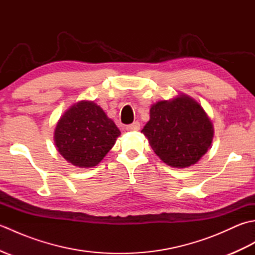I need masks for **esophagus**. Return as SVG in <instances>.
Returning a JSON list of instances; mask_svg holds the SVG:
<instances>
[{
    "mask_svg": "<svg viewBox=\"0 0 255 255\" xmlns=\"http://www.w3.org/2000/svg\"><path fill=\"white\" fill-rule=\"evenodd\" d=\"M140 129V124L138 122H134L131 125H128L126 126V130L127 131H138Z\"/></svg>",
    "mask_w": 255,
    "mask_h": 255,
    "instance_id": "esophagus-1",
    "label": "esophagus"
}]
</instances>
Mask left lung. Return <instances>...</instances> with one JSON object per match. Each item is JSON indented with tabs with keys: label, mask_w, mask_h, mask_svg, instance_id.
Instances as JSON below:
<instances>
[{
	"label": "left lung",
	"mask_w": 255,
	"mask_h": 255,
	"mask_svg": "<svg viewBox=\"0 0 255 255\" xmlns=\"http://www.w3.org/2000/svg\"><path fill=\"white\" fill-rule=\"evenodd\" d=\"M165 164L184 169L196 164L210 148L214 126L207 113L184 93L154 103L141 130Z\"/></svg>",
	"instance_id": "8db88e82"
}]
</instances>
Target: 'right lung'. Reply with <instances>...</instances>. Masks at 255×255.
I'll list each match as a JSON object with an SVG mask.
<instances>
[{"label": "right lung", "instance_id": "1", "mask_svg": "<svg viewBox=\"0 0 255 255\" xmlns=\"http://www.w3.org/2000/svg\"><path fill=\"white\" fill-rule=\"evenodd\" d=\"M121 130L93 101L70 106L57 123L53 140L58 152L69 163L94 167L114 147Z\"/></svg>", "mask_w": 255, "mask_h": 255}]
</instances>
